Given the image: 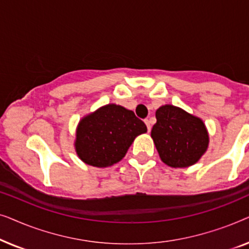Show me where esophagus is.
<instances>
[{
	"mask_svg": "<svg viewBox=\"0 0 249 249\" xmlns=\"http://www.w3.org/2000/svg\"><path fill=\"white\" fill-rule=\"evenodd\" d=\"M145 124H146V125H147V130H148V131H151V129H152L151 121H149L148 119H146V120H145Z\"/></svg>",
	"mask_w": 249,
	"mask_h": 249,
	"instance_id": "1",
	"label": "esophagus"
}]
</instances>
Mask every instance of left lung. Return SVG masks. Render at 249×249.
I'll list each match as a JSON object with an SVG mask.
<instances>
[{
    "label": "left lung",
    "instance_id": "obj_1",
    "mask_svg": "<svg viewBox=\"0 0 249 249\" xmlns=\"http://www.w3.org/2000/svg\"><path fill=\"white\" fill-rule=\"evenodd\" d=\"M151 136L162 162L171 168L195 164L209 147V132L202 119L175 105L156 110Z\"/></svg>",
    "mask_w": 249,
    "mask_h": 249
}]
</instances>
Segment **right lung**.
Returning a JSON list of instances; mask_svg holds the SVG:
<instances>
[{"mask_svg":"<svg viewBox=\"0 0 249 249\" xmlns=\"http://www.w3.org/2000/svg\"><path fill=\"white\" fill-rule=\"evenodd\" d=\"M146 131V124L134 112L107 104L79 121L74 148L86 164L107 168L121 161L135 138Z\"/></svg>","mask_w":249,"mask_h":249,"instance_id":"1","label":"right lung"}]
</instances>
